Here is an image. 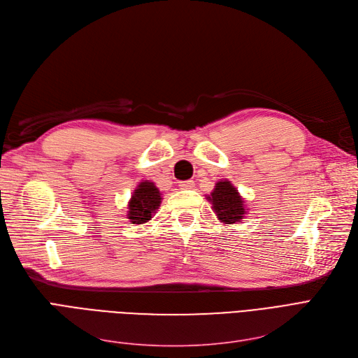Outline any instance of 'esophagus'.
<instances>
[{"label": "esophagus", "mask_w": 358, "mask_h": 358, "mask_svg": "<svg viewBox=\"0 0 358 358\" xmlns=\"http://www.w3.org/2000/svg\"><path fill=\"white\" fill-rule=\"evenodd\" d=\"M194 186H195L194 180H182V182H179V188L180 189H192Z\"/></svg>", "instance_id": "obj_1"}]
</instances>
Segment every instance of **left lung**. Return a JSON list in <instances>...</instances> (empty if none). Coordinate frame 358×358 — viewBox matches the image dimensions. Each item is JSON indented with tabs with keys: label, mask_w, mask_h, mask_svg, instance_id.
Wrapping results in <instances>:
<instances>
[{
	"label": "left lung",
	"mask_w": 358,
	"mask_h": 358,
	"mask_svg": "<svg viewBox=\"0 0 358 358\" xmlns=\"http://www.w3.org/2000/svg\"><path fill=\"white\" fill-rule=\"evenodd\" d=\"M213 203V210L218 220L224 224L241 223L245 211V201L230 183V180H220L207 198Z\"/></svg>",
	"instance_id": "8db88e82"
}]
</instances>
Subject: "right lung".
Here are the masks:
<instances>
[{"label": "right lung", "mask_w": 358, "mask_h": 358, "mask_svg": "<svg viewBox=\"0 0 358 358\" xmlns=\"http://www.w3.org/2000/svg\"><path fill=\"white\" fill-rule=\"evenodd\" d=\"M162 194L155 182H140L128 202V218L131 224H144L156 214L162 203Z\"/></svg>", "instance_id": "obj_1"}]
</instances>
